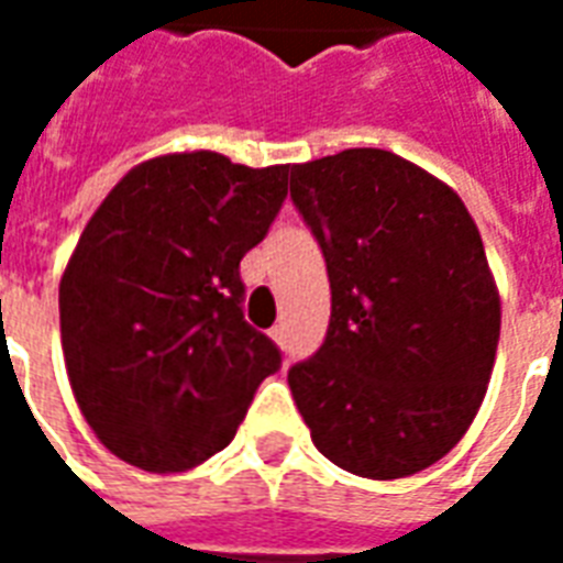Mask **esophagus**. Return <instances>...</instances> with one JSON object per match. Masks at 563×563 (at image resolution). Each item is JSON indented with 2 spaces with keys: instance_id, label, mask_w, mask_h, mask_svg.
Segmentation results:
<instances>
[{
  "instance_id": "obj_1",
  "label": "esophagus",
  "mask_w": 563,
  "mask_h": 563,
  "mask_svg": "<svg viewBox=\"0 0 563 563\" xmlns=\"http://www.w3.org/2000/svg\"><path fill=\"white\" fill-rule=\"evenodd\" d=\"M268 334H271V341H274V343H280V346L286 343V325H283V322H280V325H274Z\"/></svg>"
}]
</instances>
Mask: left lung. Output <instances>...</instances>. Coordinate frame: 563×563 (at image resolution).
<instances>
[{
    "label": "left lung",
    "mask_w": 563,
    "mask_h": 563,
    "mask_svg": "<svg viewBox=\"0 0 563 563\" xmlns=\"http://www.w3.org/2000/svg\"><path fill=\"white\" fill-rule=\"evenodd\" d=\"M322 246L331 322L289 371L317 449L367 479L431 467L467 434L492 379L500 295L459 192L389 150L292 165Z\"/></svg>",
    "instance_id": "left-lung-1"
}]
</instances>
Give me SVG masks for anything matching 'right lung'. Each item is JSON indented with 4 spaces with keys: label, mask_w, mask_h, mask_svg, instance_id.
Wrapping results in <instances>:
<instances>
[{
    "label": "right lung",
    "mask_w": 563,
    "mask_h": 563,
    "mask_svg": "<svg viewBox=\"0 0 563 563\" xmlns=\"http://www.w3.org/2000/svg\"><path fill=\"white\" fill-rule=\"evenodd\" d=\"M289 165L213 150L141 162L104 196L59 280L75 401L104 446L184 473L232 443L280 350L246 325L241 258L268 234Z\"/></svg>",
    "instance_id": "obj_1"
}]
</instances>
